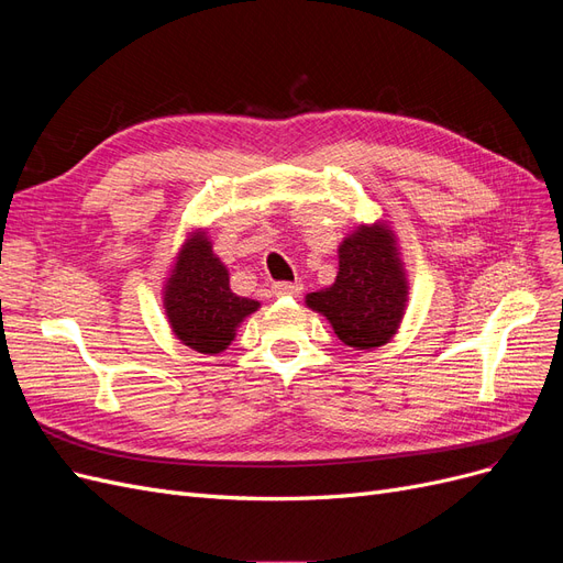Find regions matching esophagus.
<instances>
[{"label": "esophagus", "instance_id": "34e87169", "mask_svg": "<svg viewBox=\"0 0 563 563\" xmlns=\"http://www.w3.org/2000/svg\"><path fill=\"white\" fill-rule=\"evenodd\" d=\"M302 284L300 282H277L272 284V294L275 296H300Z\"/></svg>", "mask_w": 563, "mask_h": 563}]
</instances>
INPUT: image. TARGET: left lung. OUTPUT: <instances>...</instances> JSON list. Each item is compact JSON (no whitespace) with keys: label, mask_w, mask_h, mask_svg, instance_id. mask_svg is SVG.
Segmentation results:
<instances>
[{"label":"left lung","mask_w":563,"mask_h":563,"mask_svg":"<svg viewBox=\"0 0 563 563\" xmlns=\"http://www.w3.org/2000/svg\"><path fill=\"white\" fill-rule=\"evenodd\" d=\"M335 282L305 298L356 350L385 345L404 317L408 286L395 236L385 225H362L340 244Z\"/></svg>","instance_id":"8db88e82"}]
</instances>
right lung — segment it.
Returning <instances> with one entry per match:
<instances>
[{
  "instance_id": "add662e5",
  "label": "right lung",
  "mask_w": 563,
  "mask_h": 563,
  "mask_svg": "<svg viewBox=\"0 0 563 563\" xmlns=\"http://www.w3.org/2000/svg\"><path fill=\"white\" fill-rule=\"evenodd\" d=\"M164 308L174 333L201 354L223 352L244 317L261 308L258 300L230 291L225 265L216 258L207 234H195L183 246L166 282Z\"/></svg>"
}]
</instances>
